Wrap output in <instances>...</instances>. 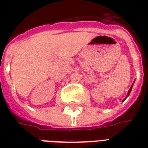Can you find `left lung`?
Here are the masks:
<instances>
[{
	"mask_svg": "<svg viewBox=\"0 0 148 148\" xmlns=\"http://www.w3.org/2000/svg\"><path fill=\"white\" fill-rule=\"evenodd\" d=\"M132 87H133V84H132V85H131V88H130V89H129V90H128V93H127V96H128L129 95H130V93H131V89H132Z\"/></svg>",
	"mask_w": 148,
	"mask_h": 148,
	"instance_id": "left-lung-1",
	"label": "left lung"
}]
</instances>
